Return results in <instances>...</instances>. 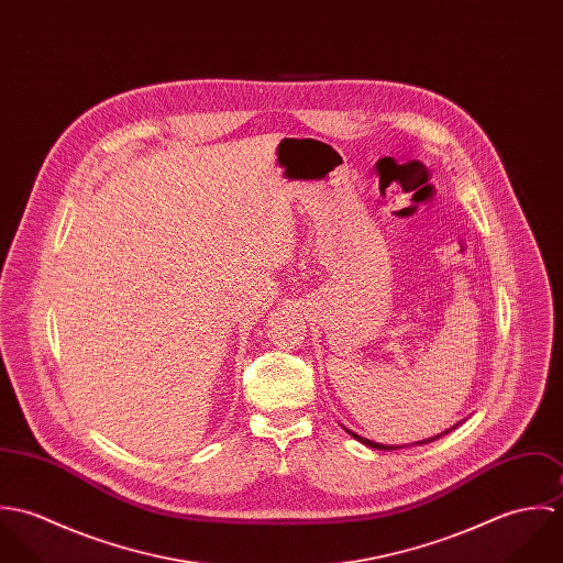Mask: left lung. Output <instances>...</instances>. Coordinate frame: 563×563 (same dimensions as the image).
<instances>
[{"instance_id": "8db88e82", "label": "left lung", "mask_w": 563, "mask_h": 563, "mask_svg": "<svg viewBox=\"0 0 563 563\" xmlns=\"http://www.w3.org/2000/svg\"><path fill=\"white\" fill-rule=\"evenodd\" d=\"M466 420V418H464ZM464 420H460V422H455L453 427H449L446 431H442V433H438V435H431V438H427V440H418V442H413L416 446H422V444H429V442H433V440H438V438H442V435H446V433H451L453 429H457ZM344 431L349 433V435H353L357 442H362L364 446H368V449H377V451H397V449H405V446H409V444H379V442H373V440H366V438H362V435H357V433H353L351 429H346L344 427Z\"/></svg>"}]
</instances>
